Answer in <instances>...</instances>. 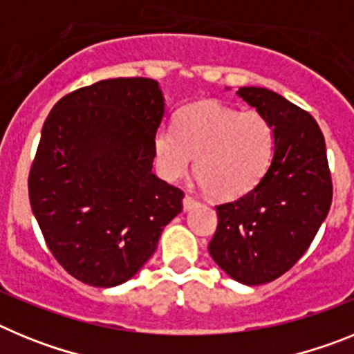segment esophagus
I'll return each mask as SVG.
<instances>
[{
	"mask_svg": "<svg viewBox=\"0 0 354 354\" xmlns=\"http://www.w3.org/2000/svg\"><path fill=\"white\" fill-rule=\"evenodd\" d=\"M196 205H198V202H196L193 196H184V200H183L184 211H192V209H195Z\"/></svg>",
	"mask_w": 354,
	"mask_h": 354,
	"instance_id": "obj_1",
	"label": "esophagus"
}]
</instances>
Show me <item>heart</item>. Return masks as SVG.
Wrapping results in <instances>:
<instances>
[{
	"label": "heart",
	"instance_id": "b5f03b06",
	"mask_svg": "<svg viewBox=\"0 0 354 354\" xmlns=\"http://www.w3.org/2000/svg\"><path fill=\"white\" fill-rule=\"evenodd\" d=\"M156 165L167 180L195 174L214 198H237L261 183L273 158L270 122L255 109L237 111L220 101H202L177 115L175 129L161 126L152 138Z\"/></svg>",
	"mask_w": 354,
	"mask_h": 354
}]
</instances>
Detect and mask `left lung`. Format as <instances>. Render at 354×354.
I'll use <instances>...</instances> for the list:
<instances>
[{
	"mask_svg": "<svg viewBox=\"0 0 354 354\" xmlns=\"http://www.w3.org/2000/svg\"><path fill=\"white\" fill-rule=\"evenodd\" d=\"M243 101L273 129L271 165L252 192L216 205L209 253L230 278L261 286L282 277L314 241L333 196L326 143L305 109L268 88L243 86Z\"/></svg>",
	"mask_w": 354,
	"mask_h": 354,
	"instance_id": "8db88e82",
	"label": "left lung"
}]
</instances>
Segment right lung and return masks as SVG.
<instances>
[{
    "instance_id": "1",
    "label": "right lung",
    "mask_w": 354,
    "mask_h": 354,
    "mask_svg": "<svg viewBox=\"0 0 354 354\" xmlns=\"http://www.w3.org/2000/svg\"><path fill=\"white\" fill-rule=\"evenodd\" d=\"M165 117L159 83L117 77L74 90L44 122L28 192L55 259L93 287L142 270L184 193L152 171Z\"/></svg>"
}]
</instances>
